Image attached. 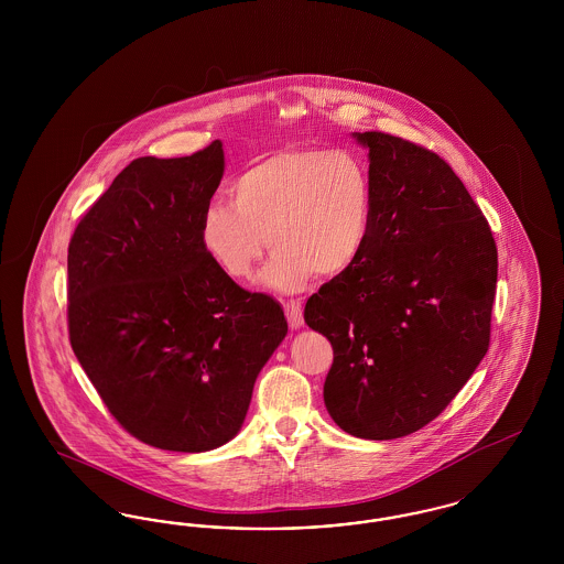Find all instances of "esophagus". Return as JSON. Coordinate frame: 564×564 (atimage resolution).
<instances>
[{"mask_svg":"<svg viewBox=\"0 0 564 564\" xmlns=\"http://www.w3.org/2000/svg\"><path fill=\"white\" fill-rule=\"evenodd\" d=\"M285 308V317L292 329H300L304 325V315H302V304L297 300H290L283 304Z\"/></svg>","mask_w":564,"mask_h":564,"instance_id":"obj_1","label":"esophagus"}]
</instances>
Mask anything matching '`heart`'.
Instances as JSON below:
<instances>
[{"mask_svg":"<svg viewBox=\"0 0 564 564\" xmlns=\"http://www.w3.org/2000/svg\"><path fill=\"white\" fill-rule=\"evenodd\" d=\"M232 205L212 200L198 241L228 279L249 283L270 247L267 283L300 292L317 272L347 274L375 232V182L349 150L290 148L249 164L230 186Z\"/></svg>","mask_w":564,"mask_h":564,"instance_id":"obj_1","label":"heart"}]
</instances>
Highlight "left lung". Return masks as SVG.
<instances>
[{
    "mask_svg": "<svg viewBox=\"0 0 564 564\" xmlns=\"http://www.w3.org/2000/svg\"><path fill=\"white\" fill-rule=\"evenodd\" d=\"M370 148L375 232L352 269L323 283L304 322L334 349L323 400L340 430L395 440L455 400L490 345L497 245L451 164L414 141Z\"/></svg>",
    "mask_w": 564,
    "mask_h": 564,
    "instance_id": "1",
    "label": "left lung"
}]
</instances>
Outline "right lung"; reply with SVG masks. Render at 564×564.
Returning <instances> with one entry per match:
<instances>
[{"label":"right lung","mask_w":564,"mask_h":564,"mask_svg":"<svg viewBox=\"0 0 564 564\" xmlns=\"http://www.w3.org/2000/svg\"><path fill=\"white\" fill-rule=\"evenodd\" d=\"M221 175L219 141L182 159H134L69 241L72 349L120 427L161 451L232 440L288 334L279 302L242 290L200 247Z\"/></svg>","instance_id":"add662e5"}]
</instances>
